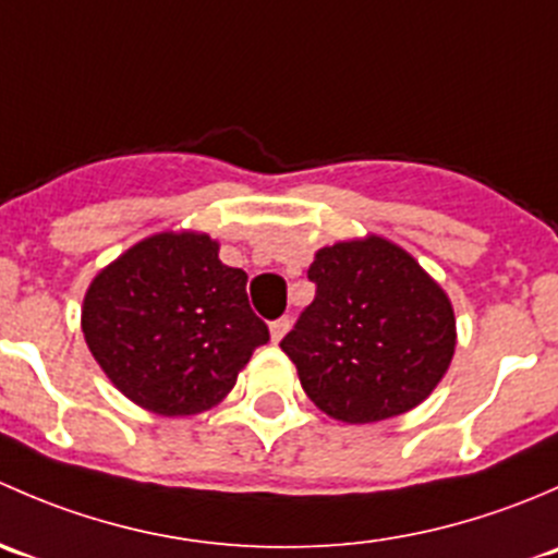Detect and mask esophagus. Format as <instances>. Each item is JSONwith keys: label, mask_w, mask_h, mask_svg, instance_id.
<instances>
[{"label": "esophagus", "mask_w": 558, "mask_h": 558, "mask_svg": "<svg viewBox=\"0 0 558 558\" xmlns=\"http://www.w3.org/2000/svg\"><path fill=\"white\" fill-rule=\"evenodd\" d=\"M289 326H291L289 318L272 320V324H269V335H272V342L283 340V335H286V331H289Z\"/></svg>", "instance_id": "obj_1"}]
</instances>
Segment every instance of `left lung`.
Returning a JSON list of instances; mask_svg holds the SVG:
<instances>
[{"instance_id":"left-lung-1","label":"left lung","mask_w":558,"mask_h":558,"mask_svg":"<svg viewBox=\"0 0 558 558\" xmlns=\"http://www.w3.org/2000/svg\"><path fill=\"white\" fill-rule=\"evenodd\" d=\"M307 278L315 300L280 340L315 408L342 424H375L424 402L456 348L451 300L388 240L326 245Z\"/></svg>"}]
</instances>
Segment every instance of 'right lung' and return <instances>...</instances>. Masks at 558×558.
Here are the masks:
<instances>
[{
  "instance_id": "right-lung-1",
  "label": "right lung",
  "mask_w": 558,
  "mask_h": 558,
  "mask_svg": "<svg viewBox=\"0 0 558 558\" xmlns=\"http://www.w3.org/2000/svg\"><path fill=\"white\" fill-rule=\"evenodd\" d=\"M247 275L199 232H161L107 264L83 300V337L112 386L159 415L221 402L269 329Z\"/></svg>"
}]
</instances>
